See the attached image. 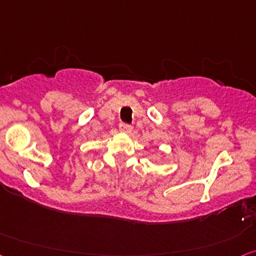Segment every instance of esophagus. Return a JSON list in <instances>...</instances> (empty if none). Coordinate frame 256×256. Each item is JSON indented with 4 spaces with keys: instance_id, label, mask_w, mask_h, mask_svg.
<instances>
[{
    "instance_id": "1",
    "label": "esophagus",
    "mask_w": 256,
    "mask_h": 256,
    "mask_svg": "<svg viewBox=\"0 0 256 256\" xmlns=\"http://www.w3.org/2000/svg\"><path fill=\"white\" fill-rule=\"evenodd\" d=\"M119 130H120L122 134H131L132 131H134V128H132L131 125H128V124H120L119 126Z\"/></svg>"
}]
</instances>
